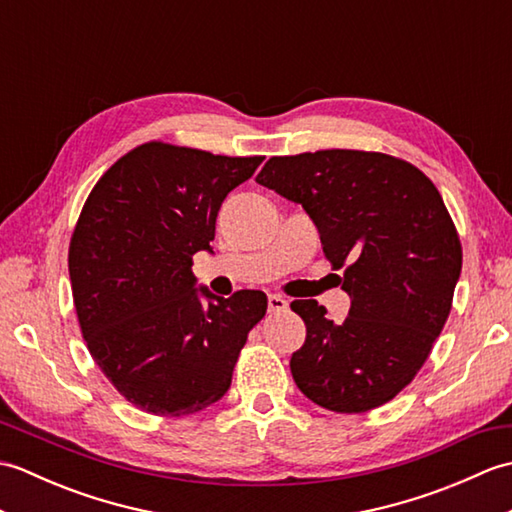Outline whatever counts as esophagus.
Listing matches in <instances>:
<instances>
[{"label":"esophagus","mask_w":512,"mask_h":512,"mask_svg":"<svg viewBox=\"0 0 512 512\" xmlns=\"http://www.w3.org/2000/svg\"><path fill=\"white\" fill-rule=\"evenodd\" d=\"M288 310V301L279 295H270L268 297V312L279 314V312H286Z\"/></svg>","instance_id":"obj_1"}]
</instances>
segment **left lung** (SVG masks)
Segmentation results:
<instances>
[{
  "instance_id": "left-lung-1",
  "label": "left lung",
  "mask_w": 512,
  "mask_h": 512,
  "mask_svg": "<svg viewBox=\"0 0 512 512\" xmlns=\"http://www.w3.org/2000/svg\"><path fill=\"white\" fill-rule=\"evenodd\" d=\"M257 182L306 209L352 299L343 323L312 299L290 303L308 332L290 358L297 387L336 413L385 405L429 358L460 279V235L436 184L358 149L273 156Z\"/></svg>"
}]
</instances>
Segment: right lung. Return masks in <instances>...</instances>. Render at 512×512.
<instances>
[{"instance_id":"add662e5","label":"right lung","mask_w":512,"mask_h":512,"mask_svg":"<svg viewBox=\"0 0 512 512\" xmlns=\"http://www.w3.org/2000/svg\"><path fill=\"white\" fill-rule=\"evenodd\" d=\"M264 156L149 140L94 184L72 231L68 268L81 334L127 402L154 416L206 409L231 387L262 290H193V255L211 250L217 211Z\"/></svg>"}]
</instances>
